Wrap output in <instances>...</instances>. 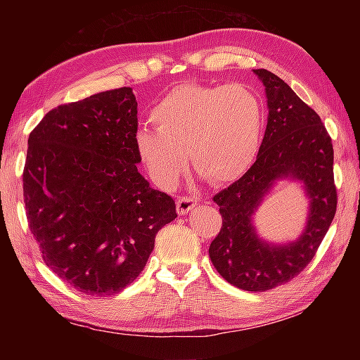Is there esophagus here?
Here are the masks:
<instances>
[{
  "label": "esophagus",
  "instance_id": "34e87169",
  "mask_svg": "<svg viewBox=\"0 0 360 360\" xmlns=\"http://www.w3.org/2000/svg\"><path fill=\"white\" fill-rule=\"evenodd\" d=\"M200 202L198 198H192V197H179L178 202H176V210H178L179 216H186L188 211L195 208Z\"/></svg>",
  "mask_w": 360,
  "mask_h": 360
}]
</instances>
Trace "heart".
<instances>
[{"label": "heart", "mask_w": 360, "mask_h": 360, "mask_svg": "<svg viewBox=\"0 0 360 360\" xmlns=\"http://www.w3.org/2000/svg\"><path fill=\"white\" fill-rule=\"evenodd\" d=\"M149 117L155 130L135 135V152L149 178L172 188L192 168L210 184L235 181L257 154L265 111L243 85L181 84L158 100Z\"/></svg>", "instance_id": "obj_1"}]
</instances>
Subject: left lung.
Listing matches in <instances>:
<instances>
[{
	"label": "left lung",
	"mask_w": 360,
	"mask_h": 360,
	"mask_svg": "<svg viewBox=\"0 0 360 360\" xmlns=\"http://www.w3.org/2000/svg\"><path fill=\"white\" fill-rule=\"evenodd\" d=\"M265 85L268 122L254 165L214 195L222 227L210 257L225 281L243 290L264 292L289 283L313 260L337 212L333 146L314 109L266 70H254ZM300 180L310 198L301 238L288 245L260 240L252 214L278 179Z\"/></svg>",
	"instance_id": "left-lung-1"
}]
</instances>
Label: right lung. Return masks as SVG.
Wrapping results in <instances>:
<instances>
[{
    "instance_id": "1",
    "label": "right lung",
    "mask_w": 360,
    "mask_h": 360,
    "mask_svg": "<svg viewBox=\"0 0 360 360\" xmlns=\"http://www.w3.org/2000/svg\"><path fill=\"white\" fill-rule=\"evenodd\" d=\"M130 87L49 111L30 133L23 198L44 264L82 294H117L143 271L174 200L138 172Z\"/></svg>"
}]
</instances>
